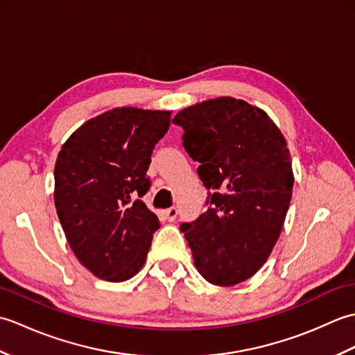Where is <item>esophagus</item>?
<instances>
[{
	"label": "esophagus",
	"instance_id": "1",
	"mask_svg": "<svg viewBox=\"0 0 355 355\" xmlns=\"http://www.w3.org/2000/svg\"><path fill=\"white\" fill-rule=\"evenodd\" d=\"M163 215H164V218L168 221H173L177 218V215H178V210H177V207H169V209L163 210Z\"/></svg>",
	"mask_w": 355,
	"mask_h": 355
}]
</instances>
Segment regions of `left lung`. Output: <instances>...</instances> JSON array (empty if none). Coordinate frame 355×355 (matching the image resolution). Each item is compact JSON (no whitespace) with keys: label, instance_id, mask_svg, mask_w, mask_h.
I'll return each instance as SVG.
<instances>
[{"label":"left lung","instance_id":"obj_1","mask_svg":"<svg viewBox=\"0 0 355 355\" xmlns=\"http://www.w3.org/2000/svg\"><path fill=\"white\" fill-rule=\"evenodd\" d=\"M172 123L183 128L209 191L206 212L180 230L206 281L236 285L262 267L281 235L294 183L290 150L266 112L233 97L193 105Z\"/></svg>","mask_w":355,"mask_h":355}]
</instances>
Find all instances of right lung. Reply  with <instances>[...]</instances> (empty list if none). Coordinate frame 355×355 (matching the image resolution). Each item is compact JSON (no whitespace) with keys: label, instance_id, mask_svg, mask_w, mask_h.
<instances>
[{"label":"right lung","instance_id":"1","mask_svg":"<svg viewBox=\"0 0 355 355\" xmlns=\"http://www.w3.org/2000/svg\"><path fill=\"white\" fill-rule=\"evenodd\" d=\"M169 111L117 108L82 125L55 166V206L73 253L97 277L122 282L146 261L158 218L140 198Z\"/></svg>","mask_w":355,"mask_h":355}]
</instances>
